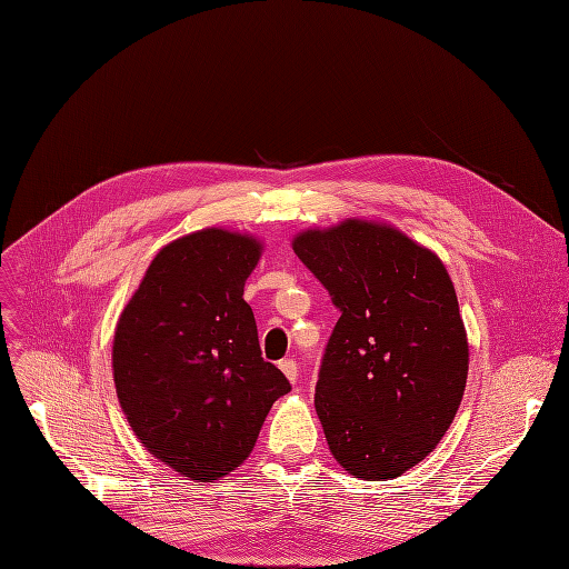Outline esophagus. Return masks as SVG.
<instances>
[{"label": "esophagus", "mask_w": 569, "mask_h": 569, "mask_svg": "<svg viewBox=\"0 0 569 569\" xmlns=\"http://www.w3.org/2000/svg\"><path fill=\"white\" fill-rule=\"evenodd\" d=\"M279 369L286 373V378H288L292 385L297 382V378H300V367H297L295 360H281V362H279Z\"/></svg>", "instance_id": "1"}]
</instances>
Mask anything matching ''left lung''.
<instances>
[{
    "label": "left lung",
    "instance_id": "left-lung-1",
    "mask_svg": "<svg viewBox=\"0 0 569 569\" xmlns=\"http://www.w3.org/2000/svg\"><path fill=\"white\" fill-rule=\"evenodd\" d=\"M292 249L341 313L316 382L327 445L350 475L395 480L436 450L466 390L450 274L403 232L357 219L297 234Z\"/></svg>",
    "mask_w": 569,
    "mask_h": 569
}]
</instances>
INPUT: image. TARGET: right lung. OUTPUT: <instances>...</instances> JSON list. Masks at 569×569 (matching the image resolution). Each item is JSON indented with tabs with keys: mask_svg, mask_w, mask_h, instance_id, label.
<instances>
[{
	"mask_svg": "<svg viewBox=\"0 0 569 569\" xmlns=\"http://www.w3.org/2000/svg\"><path fill=\"white\" fill-rule=\"evenodd\" d=\"M249 234L207 228L163 247L117 322V399L142 447L191 480L242 463L288 378L262 360L244 283Z\"/></svg>",
	"mask_w": 569,
	"mask_h": 569,
	"instance_id": "obj_1",
	"label": "right lung"
}]
</instances>
